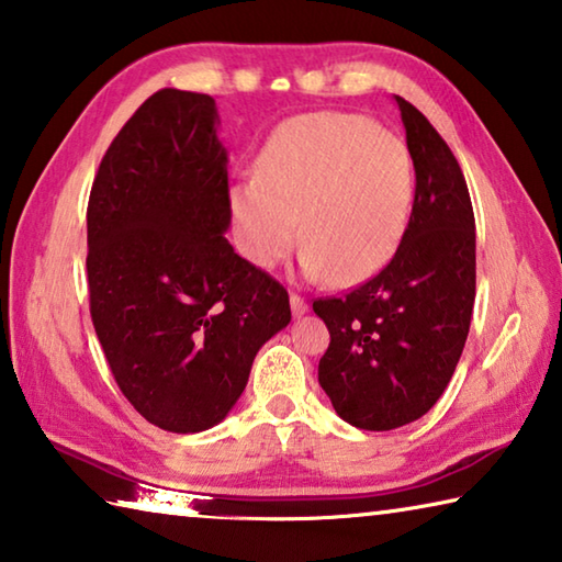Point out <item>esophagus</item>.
Here are the masks:
<instances>
[{
  "mask_svg": "<svg viewBox=\"0 0 562 562\" xmlns=\"http://www.w3.org/2000/svg\"><path fill=\"white\" fill-rule=\"evenodd\" d=\"M290 307H292V314H294V316H302L304 312L310 310V307H307V300L300 297L297 292H292V294H290Z\"/></svg>",
  "mask_w": 562,
  "mask_h": 562,
  "instance_id": "obj_1",
  "label": "esophagus"
}]
</instances>
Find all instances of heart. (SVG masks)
<instances>
[{"instance_id": "1", "label": "heart", "mask_w": 562, "mask_h": 562, "mask_svg": "<svg viewBox=\"0 0 562 562\" xmlns=\"http://www.w3.org/2000/svg\"><path fill=\"white\" fill-rule=\"evenodd\" d=\"M413 193V155L401 137L363 115L312 112L272 132L255 177L233 183L228 199L238 248L255 268H274L302 233L310 278L356 284L395 255Z\"/></svg>"}]
</instances>
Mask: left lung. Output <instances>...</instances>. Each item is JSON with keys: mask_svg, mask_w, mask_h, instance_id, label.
<instances>
[{"mask_svg": "<svg viewBox=\"0 0 562 562\" xmlns=\"http://www.w3.org/2000/svg\"><path fill=\"white\" fill-rule=\"evenodd\" d=\"M415 201L385 268L344 297L314 300L331 334L319 385L361 430H395L440 401L462 356L476 294L472 199L459 161L420 110L395 95Z\"/></svg>", "mask_w": 562, "mask_h": 562, "instance_id": "1", "label": "left lung"}]
</instances>
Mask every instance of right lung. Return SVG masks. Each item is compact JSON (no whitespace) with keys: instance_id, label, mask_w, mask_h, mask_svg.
<instances>
[{"instance_id":"add662e5","label":"right lung","mask_w":562,"mask_h":562,"mask_svg":"<svg viewBox=\"0 0 562 562\" xmlns=\"http://www.w3.org/2000/svg\"><path fill=\"white\" fill-rule=\"evenodd\" d=\"M211 95L165 88L112 139L88 201L90 316L122 395L169 432L218 425L290 297L233 250Z\"/></svg>"}]
</instances>
